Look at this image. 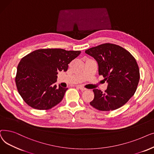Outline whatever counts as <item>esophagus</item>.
<instances>
[{
  "label": "esophagus",
  "instance_id": "34e87169",
  "mask_svg": "<svg viewBox=\"0 0 154 154\" xmlns=\"http://www.w3.org/2000/svg\"><path fill=\"white\" fill-rule=\"evenodd\" d=\"M76 87H78V88H79L80 90H82V91H85V90H86V89L85 88H84L83 86H81V85H78V86H77Z\"/></svg>",
  "mask_w": 154,
  "mask_h": 154
}]
</instances>
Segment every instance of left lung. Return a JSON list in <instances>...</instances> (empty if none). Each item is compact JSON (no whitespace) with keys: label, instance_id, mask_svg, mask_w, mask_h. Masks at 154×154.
I'll return each instance as SVG.
<instances>
[{"label":"left lung","instance_id":"1","mask_svg":"<svg viewBox=\"0 0 154 154\" xmlns=\"http://www.w3.org/2000/svg\"><path fill=\"white\" fill-rule=\"evenodd\" d=\"M98 64L99 75L108 83L105 92L94 89L90 104L100 111H112L125 105L137 90L140 79L138 66L134 56L122 47L105 43L85 51Z\"/></svg>","mask_w":154,"mask_h":154}]
</instances>
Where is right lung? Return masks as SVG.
Here are the masks:
<instances>
[{"label": "right lung", "mask_w": 154, "mask_h": 154, "mask_svg": "<svg viewBox=\"0 0 154 154\" xmlns=\"http://www.w3.org/2000/svg\"><path fill=\"white\" fill-rule=\"evenodd\" d=\"M80 53V51L41 49L22 58L16 83L26 103L37 109H49L60 103L68 88L55 85L57 75L66 71L68 64Z\"/></svg>", "instance_id": "obj_1"}]
</instances>
